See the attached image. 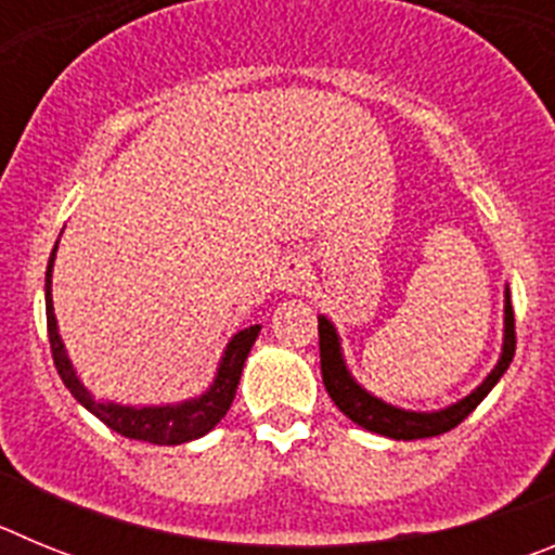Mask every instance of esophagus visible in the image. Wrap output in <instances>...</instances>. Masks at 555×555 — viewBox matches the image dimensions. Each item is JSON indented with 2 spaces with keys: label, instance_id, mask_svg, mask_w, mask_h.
Returning <instances> with one entry per match:
<instances>
[{
  "label": "esophagus",
  "instance_id": "1",
  "mask_svg": "<svg viewBox=\"0 0 555 555\" xmlns=\"http://www.w3.org/2000/svg\"><path fill=\"white\" fill-rule=\"evenodd\" d=\"M278 278H281V286L286 288V292H300V288L311 286L313 281L311 263H308L306 258H297V255H294V258H286V261H283Z\"/></svg>",
  "mask_w": 555,
  "mask_h": 555
}]
</instances>
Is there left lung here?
I'll return each instance as SVG.
<instances>
[{
	"instance_id": "obj_1",
	"label": "left lung",
	"mask_w": 555,
	"mask_h": 555,
	"mask_svg": "<svg viewBox=\"0 0 555 555\" xmlns=\"http://www.w3.org/2000/svg\"><path fill=\"white\" fill-rule=\"evenodd\" d=\"M320 358H322V384H325L327 395L336 403V409L345 416H350L352 423L361 425L364 430L380 434L386 439H428V436H439L453 430L455 425L464 423L469 414L480 405V400L494 389L503 372L508 370L514 358V308L512 297H508L506 286V302H503V347H500V358L494 370L489 372L467 397H461L455 403L444 405L436 411H411L391 405L364 386L358 384L352 372L347 370L345 352H341V338H338L336 325L327 320L325 313L320 317Z\"/></svg>"
}]
</instances>
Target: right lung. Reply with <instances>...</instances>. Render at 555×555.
<instances>
[{
	"label": "right lung",
	"instance_id": "1",
	"mask_svg": "<svg viewBox=\"0 0 555 555\" xmlns=\"http://www.w3.org/2000/svg\"><path fill=\"white\" fill-rule=\"evenodd\" d=\"M55 253L57 242L52 255H49L47 283H43V294H47V331L57 375L66 384V389L75 395L77 403L91 411L96 420H102L116 434L150 444H183L217 428L219 420L230 411L235 389H238V380H242L244 361H247L255 338L261 333V325L244 327V331H238L230 338L222 358H219L217 375H214L210 386L199 397L166 405H125L113 403V400H100L80 380V375H77L75 364H72V358L66 352V345H63L61 333H57L55 306H52V267H55Z\"/></svg>",
	"mask_w": 555,
	"mask_h": 555
}]
</instances>
